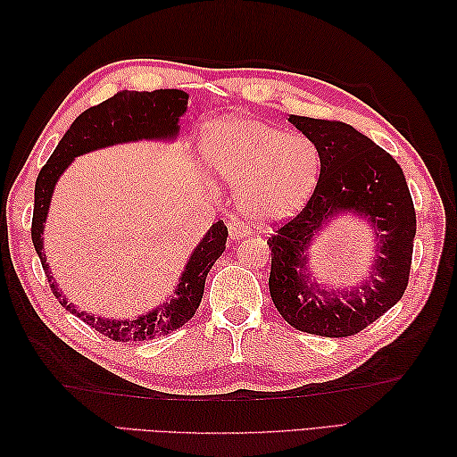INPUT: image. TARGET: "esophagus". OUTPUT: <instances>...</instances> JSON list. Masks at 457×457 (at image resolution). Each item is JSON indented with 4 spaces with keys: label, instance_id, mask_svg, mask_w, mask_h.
Returning a JSON list of instances; mask_svg holds the SVG:
<instances>
[{
    "label": "esophagus",
    "instance_id": "obj_1",
    "mask_svg": "<svg viewBox=\"0 0 457 457\" xmlns=\"http://www.w3.org/2000/svg\"><path fill=\"white\" fill-rule=\"evenodd\" d=\"M228 231H229V239H231V241H237V239H241V237H247V236L253 234V229H251V228L247 226V223L239 221V220L229 221V223H228Z\"/></svg>",
    "mask_w": 457,
    "mask_h": 457
}]
</instances>
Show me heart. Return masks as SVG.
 Masks as SVG:
<instances>
[{
	"mask_svg": "<svg viewBox=\"0 0 457 457\" xmlns=\"http://www.w3.org/2000/svg\"><path fill=\"white\" fill-rule=\"evenodd\" d=\"M202 157L220 180L237 190L239 210L257 226L296 216L322 170L312 139L251 118L206 125Z\"/></svg>",
	"mask_w": 457,
	"mask_h": 457,
	"instance_id": "b5f03b06",
	"label": "heart"
}]
</instances>
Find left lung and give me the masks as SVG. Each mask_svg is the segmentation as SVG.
I'll return each instance as SVG.
<instances>
[{
	"mask_svg": "<svg viewBox=\"0 0 457 457\" xmlns=\"http://www.w3.org/2000/svg\"><path fill=\"white\" fill-rule=\"evenodd\" d=\"M288 121L318 145L322 170L303 212L267 241L270 298L300 332L353 336L404 295L416 236L414 204L399 162L352 125L304 115H290ZM342 212L367 219L378 244L370 277L336 291L317 283L307 251L325 223Z\"/></svg>",
	"mask_w": 457,
	"mask_h": 457,
	"instance_id": "obj_1",
	"label": "left lung"
}]
</instances>
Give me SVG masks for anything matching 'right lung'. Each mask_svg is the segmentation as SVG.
<instances>
[{
  "mask_svg": "<svg viewBox=\"0 0 457 457\" xmlns=\"http://www.w3.org/2000/svg\"><path fill=\"white\" fill-rule=\"evenodd\" d=\"M188 110V94L182 90H154V92H118L113 98L105 100L94 108L86 110L74 120L71 129L64 133L56 145L51 159L46 161L35 182V208L31 237L45 275L51 283L53 295L58 298L68 312L79 316L82 322L98 329L113 342H147L159 336H167L182 328L196 314L204 295V285L212 265L226 251L228 228L223 221H216L208 234L200 239L192 251L187 267L179 278L172 298L154 306L149 312L137 318H102L88 312H80L61 293L54 283L51 269L46 263L43 231L51 208V198L61 174L71 167V162L80 154L112 147L120 143L135 141H174L180 131V118Z\"/></svg>",
  "mask_w": 457,
  "mask_h": 457,
  "instance_id": "1",
  "label": "right lung"
}]
</instances>
